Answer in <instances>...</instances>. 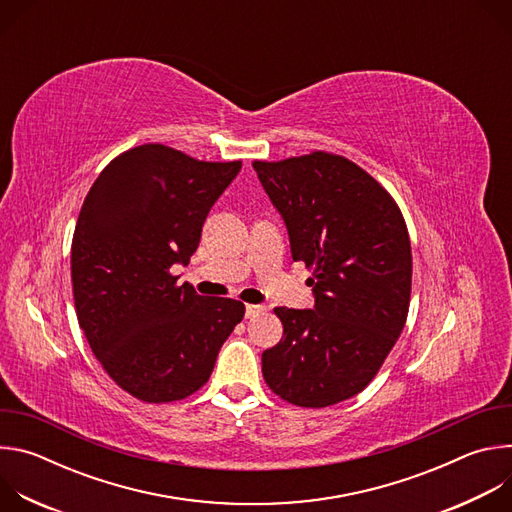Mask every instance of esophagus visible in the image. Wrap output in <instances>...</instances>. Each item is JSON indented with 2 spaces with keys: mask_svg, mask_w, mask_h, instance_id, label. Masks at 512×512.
<instances>
[{
  "mask_svg": "<svg viewBox=\"0 0 512 512\" xmlns=\"http://www.w3.org/2000/svg\"><path fill=\"white\" fill-rule=\"evenodd\" d=\"M265 312V306H255V304H247V308H245V316L247 318H257L259 314H263Z\"/></svg>",
  "mask_w": 512,
  "mask_h": 512,
  "instance_id": "esophagus-1",
  "label": "esophagus"
}]
</instances>
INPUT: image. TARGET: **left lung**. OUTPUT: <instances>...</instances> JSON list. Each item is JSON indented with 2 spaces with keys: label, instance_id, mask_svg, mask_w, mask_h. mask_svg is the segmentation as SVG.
<instances>
[{
  "label": "left lung",
  "instance_id": "left-lung-1",
  "mask_svg": "<svg viewBox=\"0 0 512 512\" xmlns=\"http://www.w3.org/2000/svg\"><path fill=\"white\" fill-rule=\"evenodd\" d=\"M253 168L279 210L314 308H275L281 340L261 354L283 401L320 409L367 387L395 346L411 298V243L393 196L354 162L312 152Z\"/></svg>",
  "mask_w": 512,
  "mask_h": 512
}]
</instances>
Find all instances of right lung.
<instances>
[{
	"instance_id": "right-lung-1",
	"label": "right lung",
	"mask_w": 512,
	"mask_h": 512,
	"mask_svg": "<svg viewBox=\"0 0 512 512\" xmlns=\"http://www.w3.org/2000/svg\"><path fill=\"white\" fill-rule=\"evenodd\" d=\"M239 172V160L143 143L111 160L83 202L70 249L77 318L101 367L139 401L172 403L206 385L245 316L241 302L198 296L172 273Z\"/></svg>"
}]
</instances>
